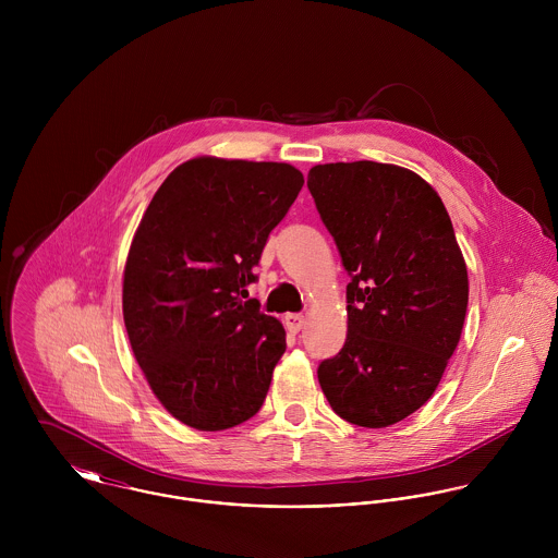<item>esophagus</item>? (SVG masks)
<instances>
[{
  "instance_id": "1",
  "label": "esophagus",
  "mask_w": 558,
  "mask_h": 558,
  "mask_svg": "<svg viewBox=\"0 0 558 558\" xmlns=\"http://www.w3.org/2000/svg\"><path fill=\"white\" fill-rule=\"evenodd\" d=\"M286 328L290 330V332H299L303 326H305V316L303 314H288L286 318Z\"/></svg>"
}]
</instances>
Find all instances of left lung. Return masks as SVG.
<instances>
[{
    "mask_svg": "<svg viewBox=\"0 0 558 558\" xmlns=\"http://www.w3.org/2000/svg\"><path fill=\"white\" fill-rule=\"evenodd\" d=\"M307 186L352 275L345 343L322 361L319 387L341 418L389 427L434 396L460 343L462 248L440 195L405 167L326 162Z\"/></svg>",
    "mask_w": 558,
    "mask_h": 558,
    "instance_id": "1",
    "label": "left lung"
}]
</instances>
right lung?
<instances>
[{"mask_svg":"<svg viewBox=\"0 0 558 558\" xmlns=\"http://www.w3.org/2000/svg\"><path fill=\"white\" fill-rule=\"evenodd\" d=\"M303 184L288 162L195 157L165 178L140 221L124 326L153 393L189 427L230 429L266 399L286 328L242 299Z\"/></svg>","mask_w":558,"mask_h":558,"instance_id":"add662e5","label":"right lung"}]
</instances>
